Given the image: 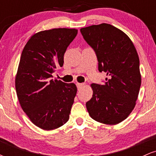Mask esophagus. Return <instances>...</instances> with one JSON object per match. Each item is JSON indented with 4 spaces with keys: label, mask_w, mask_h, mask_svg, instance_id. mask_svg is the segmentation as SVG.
Here are the masks:
<instances>
[{
    "label": "esophagus",
    "mask_w": 156,
    "mask_h": 156,
    "mask_svg": "<svg viewBox=\"0 0 156 156\" xmlns=\"http://www.w3.org/2000/svg\"><path fill=\"white\" fill-rule=\"evenodd\" d=\"M76 85H77V87H78V89H80L82 88V87H83V86H84V84H83V83H76Z\"/></svg>",
    "instance_id": "obj_1"
}]
</instances>
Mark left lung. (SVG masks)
I'll return each instance as SVG.
<instances>
[{"mask_svg":"<svg viewBox=\"0 0 156 156\" xmlns=\"http://www.w3.org/2000/svg\"><path fill=\"white\" fill-rule=\"evenodd\" d=\"M95 51L98 69L108 78L103 85L92 83V98L86 103L93 119L105 125L125 120L136 105L141 77L139 58L128 36L107 23L80 28Z\"/></svg>","mask_w":156,"mask_h":156,"instance_id":"1","label":"left lung"}]
</instances>
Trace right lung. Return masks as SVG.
<instances>
[{
  "mask_svg": "<svg viewBox=\"0 0 156 156\" xmlns=\"http://www.w3.org/2000/svg\"><path fill=\"white\" fill-rule=\"evenodd\" d=\"M76 28H53L31 36L23 48L15 78L17 98L23 112L36 126L54 130L68 121L77 87L51 79L76 37Z\"/></svg>",
  "mask_w": 156,
  "mask_h": 156,
  "instance_id": "obj_1",
  "label": "right lung"
}]
</instances>
